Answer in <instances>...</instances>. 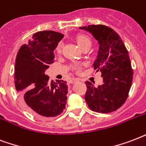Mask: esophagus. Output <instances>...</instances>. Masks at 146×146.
Returning <instances> with one entry per match:
<instances>
[{
    "label": "esophagus",
    "instance_id": "obj_1",
    "mask_svg": "<svg viewBox=\"0 0 146 146\" xmlns=\"http://www.w3.org/2000/svg\"><path fill=\"white\" fill-rule=\"evenodd\" d=\"M79 80L78 78H72V79H70L69 81H68V82H69L70 84H74L75 83V82H78Z\"/></svg>",
    "mask_w": 146,
    "mask_h": 146
}]
</instances>
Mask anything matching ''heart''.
I'll list each match as a JSON object with an SVG mask.
<instances>
[{
  "label": "heart",
  "instance_id": "obj_1",
  "mask_svg": "<svg viewBox=\"0 0 146 146\" xmlns=\"http://www.w3.org/2000/svg\"><path fill=\"white\" fill-rule=\"evenodd\" d=\"M76 41L79 47L82 49L84 47L87 46H91V39H90V37L88 36H87L85 34H80L78 35L76 38ZM62 43H59L58 45L57 48H56V52L58 53H61L62 50ZM74 69H78L79 65H74Z\"/></svg>",
  "mask_w": 146,
  "mask_h": 146
}]
</instances>
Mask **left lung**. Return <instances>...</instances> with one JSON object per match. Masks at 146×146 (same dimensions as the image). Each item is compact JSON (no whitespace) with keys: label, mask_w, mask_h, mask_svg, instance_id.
I'll list each match as a JSON object with an SVG mask.
<instances>
[{"label":"left lung","mask_w":146,"mask_h":146,"mask_svg":"<svg viewBox=\"0 0 146 146\" xmlns=\"http://www.w3.org/2000/svg\"><path fill=\"white\" fill-rule=\"evenodd\" d=\"M91 33L98 41L99 50L94 68L101 72L104 81L94 87L86 81L84 99L93 111L107 113L119 109L128 98L133 71L128 51L117 33L104 25L80 27Z\"/></svg>","instance_id":"8db88e82"}]
</instances>
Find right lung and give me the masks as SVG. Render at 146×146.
Instances as JSON below:
<instances>
[{"instance_id": "add662e5", "label": "right lung", "mask_w": 146, "mask_h": 146, "mask_svg": "<svg viewBox=\"0 0 146 146\" xmlns=\"http://www.w3.org/2000/svg\"><path fill=\"white\" fill-rule=\"evenodd\" d=\"M63 37V34L52 30L37 32L28 43L20 47L17 55L16 90L26 108L38 118L54 117L65 109L67 82H50L45 74L54 62V50Z\"/></svg>"}]
</instances>
